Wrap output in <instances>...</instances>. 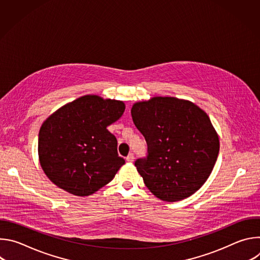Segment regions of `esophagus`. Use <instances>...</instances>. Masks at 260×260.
<instances>
[{
	"label": "esophagus",
	"mask_w": 260,
	"mask_h": 260,
	"mask_svg": "<svg viewBox=\"0 0 260 260\" xmlns=\"http://www.w3.org/2000/svg\"><path fill=\"white\" fill-rule=\"evenodd\" d=\"M134 159H135L134 153H129V154L127 155V157H126V161H128V162H133Z\"/></svg>",
	"instance_id": "esophagus-1"
}]
</instances>
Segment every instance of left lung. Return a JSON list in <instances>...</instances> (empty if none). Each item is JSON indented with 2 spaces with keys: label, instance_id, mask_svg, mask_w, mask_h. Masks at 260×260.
Here are the masks:
<instances>
[{
  "label": "left lung",
  "instance_id": "left-lung-1",
  "mask_svg": "<svg viewBox=\"0 0 260 260\" xmlns=\"http://www.w3.org/2000/svg\"><path fill=\"white\" fill-rule=\"evenodd\" d=\"M131 113L148 146L147 157L135 162L147 188L166 202L198 191L219 153V138L205 111L186 100L154 96L134 104Z\"/></svg>",
  "mask_w": 260,
  "mask_h": 260
}]
</instances>
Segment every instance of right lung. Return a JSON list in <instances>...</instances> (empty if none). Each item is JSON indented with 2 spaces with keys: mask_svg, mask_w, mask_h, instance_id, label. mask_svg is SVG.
I'll return each mask as SVG.
<instances>
[{
  "mask_svg": "<svg viewBox=\"0 0 260 260\" xmlns=\"http://www.w3.org/2000/svg\"><path fill=\"white\" fill-rule=\"evenodd\" d=\"M121 101L83 95L51 114L39 132L40 165L57 187L87 197L115 177L124 159L107 127L123 114Z\"/></svg>",
  "mask_w": 260,
  "mask_h": 260,
  "instance_id": "1",
  "label": "right lung"
}]
</instances>
